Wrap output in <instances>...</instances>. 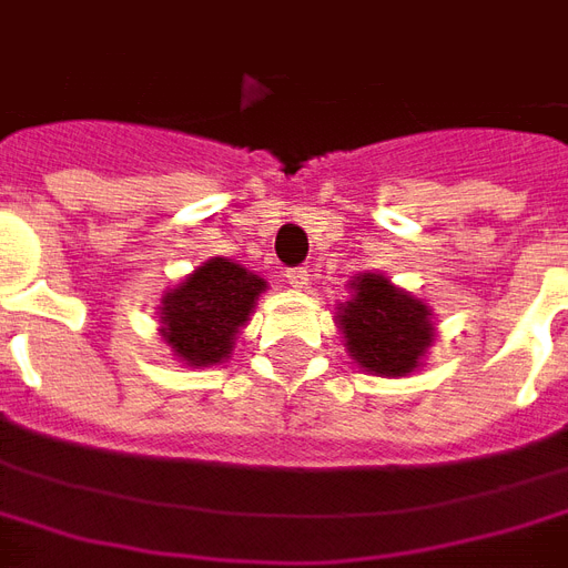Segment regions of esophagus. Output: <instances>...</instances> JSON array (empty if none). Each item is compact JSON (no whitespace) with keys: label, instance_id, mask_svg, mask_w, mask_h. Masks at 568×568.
<instances>
[{"label":"esophagus","instance_id":"1","mask_svg":"<svg viewBox=\"0 0 568 568\" xmlns=\"http://www.w3.org/2000/svg\"><path fill=\"white\" fill-rule=\"evenodd\" d=\"M308 281H311V266H308V263H305V266L287 268V284H290V287H296V290L308 287Z\"/></svg>","mask_w":568,"mask_h":568}]
</instances>
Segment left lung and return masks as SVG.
I'll return each instance as SVG.
<instances>
[{
  "mask_svg": "<svg viewBox=\"0 0 568 568\" xmlns=\"http://www.w3.org/2000/svg\"><path fill=\"white\" fill-rule=\"evenodd\" d=\"M356 296L338 311V323L353 359L386 377H404L430 347L428 308L383 275H362Z\"/></svg>",
  "mask_w": 568,
  "mask_h": 568,
  "instance_id": "left-lung-1",
  "label": "left lung"
}]
</instances>
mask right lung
Instances as JSON below:
<instances>
[{
  "instance_id": "obj_1",
  "label": "right lung",
  "mask_w": 568,
  "mask_h": 568,
  "mask_svg": "<svg viewBox=\"0 0 568 568\" xmlns=\"http://www.w3.org/2000/svg\"><path fill=\"white\" fill-rule=\"evenodd\" d=\"M266 281L224 257L194 268L161 305V332L187 365H215L230 353Z\"/></svg>"
}]
</instances>
